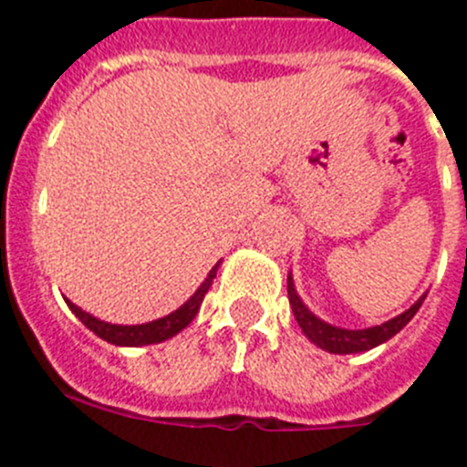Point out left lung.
Returning a JSON list of instances; mask_svg holds the SVG:
<instances>
[{"label":"left lung","mask_w":467,"mask_h":467,"mask_svg":"<svg viewBox=\"0 0 467 467\" xmlns=\"http://www.w3.org/2000/svg\"><path fill=\"white\" fill-rule=\"evenodd\" d=\"M287 296H290V306L292 313H295L296 323H299L301 332L306 334L308 341L317 346V348L327 350V353H334V356H350V353H365V350H372L377 346L386 344L388 339H393L395 334L410 323L411 317L416 316V311L420 308L426 295H420L416 299L414 306H410L400 316L390 317L386 323L374 325V327L367 329H346L337 327V325H329L325 320L316 316L311 308L301 301L299 292L295 290V278H292V271L287 274Z\"/></svg>","instance_id":"8db88e82"}]
</instances>
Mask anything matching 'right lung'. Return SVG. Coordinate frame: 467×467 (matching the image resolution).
I'll use <instances>...</instances> for the list:
<instances>
[{
	"instance_id": "1",
	"label": "right lung",
	"mask_w": 467,
	"mask_h": 467,
	"mask_svg": "<svg viewBox=\"0 0 467 467\" xmlns=\"http://www.w3.org/2000/svg\"><path fill=\"white\" fill-rule=\"evenodd\" d=\"M217 269H220V262L214 264L213 269H210L208 278L201 283V287H198V290L193 292L187 301H184L182 306L177 308V311L168 313V316L159 317V320H151V323L111 325V323H105V320H100V317H95V316H90V313H86L84 308H79L69 299H65V301H67L69 311L79 317L81 323H84L90 332H95L98 337H100V339H105L107 344H114V346L161 344V341L172 339L175 334L182 332V329L192 323L193 317H196L198 308H201V304H203L205 292L210 290V285H213L214 275H217Z\"/></svg>"
}]
</instances>
